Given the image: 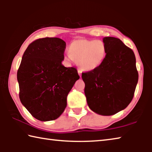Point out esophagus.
Returning a JSON list of instances; mask_svg holds the SVG:
<instances>
[{
    "label": "esophagus",
    "mask_w": 152,
    "mask_h": 152,
    "mask_svg": "<svg viewBox=\"0 0 152 152\" xmlns=\"http://www.w3.org/2000/svg\"><path fill=\"white\" fill-rule=\"evenodd\" d=\"M82 70H78V74H79V76H80V77H81V76H82Z\"/></svg>",
    "instance_id": "obj_1"
}]
</instances>
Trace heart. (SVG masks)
<instances>
[{
  "label": "heart",
  "instance_id": "b5f03b06",
  "mask_svg": "<svg viewBox=\"0 0 152 152\" xmlns=\"http://www.w3.org/2000/svg\"><path fill=\"white\" fill-rule=\"evenodd\" d=\"M69 52L65 58L72 62L77 60L82 70L91 71L98 68L106 56V47L101 40L79 39L69 45Z\"/></svg>",
  "mask_w": 152,
  "mask_h": 152
}]
</instances>
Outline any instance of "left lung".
<instances>
[{
    "instance_id": "8db88e82",
    "label": "left lung",
    "mask_w": 152,
    "mask_h": 152,
    "mask_svg": "<svg viewBox=\"0 0 152 152\" xmlns=\"http://www.w3.org/2000/svg\"><path fill=\"white\" fill-rule=\"evenodd\" d=\"M106 56L93 70L82 73L84 93L90 109L109 116L125 109L132 101L138 82L133 50L118 38L105 37Z\"/></svg>"
}]
</instances>
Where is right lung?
<instances>
[{
    "instance_id": "add662e5",
    "label": "right lung",
    "mask_w": 152,
    "mask_h": 152,
    "mask_svg": "<svg viewBox=\"0 0 152 152\" xmlns=\"http://www.w3.org/2000/svg\"><path fill=\"white\" fill-rule=\"evenodd\" d=\"M66 45L60 38H42L29 44L22 57L17 72L20 101L41 121L62 114L67 96L80 78L75 68L61 64Z\"/></svg>"
}]
</instances>
